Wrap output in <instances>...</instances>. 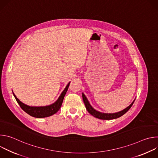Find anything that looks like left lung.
<instances>
[{"instance_id":"left-lung-1","label":"left lung","mask_w":158,"mask_h":158,"mask_svg":"<svg viewBox=\"0 0 158 158\" xmlns=\"http://www.w3.org/2000/svg\"><path fill=\"white\" fill-rule=\"evenodd\" d=\"M82 99H83L85 108L90 114L96 118H98L100 119H104V120L114 119H116V118H118L122 116L123 115H124L126 113V112H127L129 110V109L131 107V106H132V104L135 101L134 100L127 107H126V109H124V110H123L120 112H116V113H113V114H107V113H102V112H100L95 110L91 106V104H89L86 97L85 96V95L83 93H82Z\"/></svg>"}]
</instances>
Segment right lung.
I'll use <instances>...</instances> for the list:
<instances>
[{"label": "right lung", "mask_w": 158, "mask_h": 158, "mask_svg": "<svg viewBox=\"0 0 158 158\" xmlns=\"http://www.w3.org/2000/svg\"><path fill=\"white\" fill-rule=\"evenodd\" d=\"M70 85V83L67 84L65 89L63 91V92L61 93L60 96H59V99L57 101L54 102V104L48 106H44V107H31L27 105L24 104V103H22L20 102L17 98L15 96V95L13 93L14 96L15 97L17 102L20 106V107L22 109V110H24L26 113L29 114L30 116L34 117V118H46L51 116L54 114H56V112L59 110L60 108L64 98L68 90L69 86Z\"/></svg>", "instance_id": "add662e5"}]
</instances>
